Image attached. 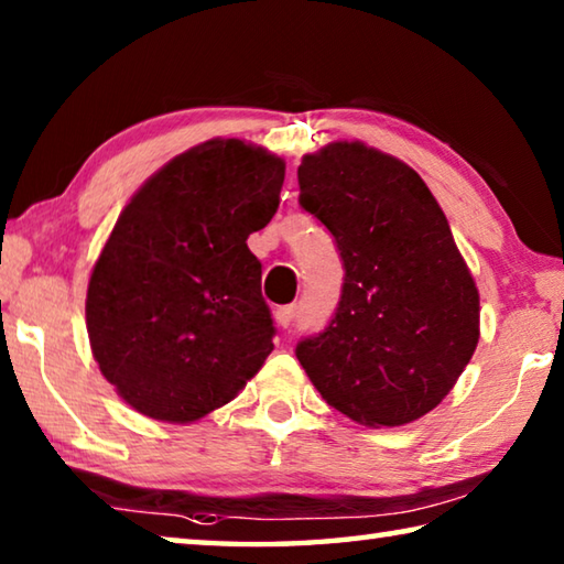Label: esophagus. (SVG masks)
<instances>
[{"instance_id":"esophagus-1","label":"esophagus","mask_w":564,"mask_h":564,"mask_svg":"<svg viewBox=\"0 0 564 564\" xmlns=\"http://www.w3.org/2000/svg\"><path fill=\"white\" fill-rule=\"evenodd\" d=\"M293 316H295L293 305H281V308L273 311L275 326H279V328H291L293 326Z\"/></svg>"}]
</instances>
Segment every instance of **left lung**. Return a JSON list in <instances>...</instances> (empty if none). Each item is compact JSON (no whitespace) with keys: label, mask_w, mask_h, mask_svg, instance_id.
Returning <instances> with one entry per match:
<instances>
[{"label":"left lung","mask_w":564,"mask_h":564,"mask_svg":"<svg viewBox=\"0 0 564 564\" xmlns=\"http://www.w3.org/2000/svg\"><path fill=\"white\" fill-rule=\"evenodd\" d=\"M299 186L346 279L330 323L295 358L343 415L413 423L451 393L480 338V295L443 208L413 169L360 141L305 154Z\"/></svg>","instance_id":"8db88e82"}]
</instances>
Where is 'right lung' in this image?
Wrapping results in <instances>:
<instances>
[{"instance_id":"right-lung-1","label":"right lung","mask_w":564,"mask_h":564,"mask_svg":"<svg viewBox=\"0 0 564 564\" xmlns=\"http://www.w3.org/2000/svg\"><path fill=\"white\" fill-rule=\"evenodd\" d=\"M283 176L265 149L212 139L171 159L121 212L91 271L87 330L133 410L191 423L261 370L275 328L246 238L273 218Z\"/></svg>"}]
</instances>
